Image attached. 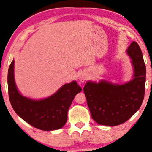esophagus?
<instances>
[{"instance_id":"esophagus-1","label":"esophagus","mask_w":152,"mask_h":152,"mask_svg":"<svg viewBox=\"0 0 152 152\" xmlns=\"http://www.w3.org/2000/svg\"><path fill=\"white\" fill-rule=\"evenodd\" d=\"M78 79H79L80 82H82V83L85 82L86 80H87V76H86V74H85V73H81V74H80Z\"/></svg>"}]
</instances>
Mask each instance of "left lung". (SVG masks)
<instances>
[{
	"instance_id": "obj_1",
	"label": "left lung",
	"mask_w": 152,
	"mask_h": 152,
	"mask_svg": "<svg viewBox=\"0 0 152 152\" xmlns=\"http://www.w3.org/2000/svg\"><path fill=\"white\" fill-rule=\"evenodd\" d=\"M133 66V79L123 85L106 80L88 81L83 88L91 116L97 124L114 126L124 124L140 109L145 92L146 66L135 41L127 49Z\"/></svg>"
}]
</instances>
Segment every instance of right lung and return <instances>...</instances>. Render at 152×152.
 <instances>
[{
  "instance_id": "1",
  "label": "right lung",
  "mask_w": 152,
  "mask_h": 152,
  "mask_svg": "<svg viewBox=\"0 0 152 152\" xmlns=\"http://www.w3.org/2000/svg\"><path fill=\"white\" fill-rule=\"evenodd\" d=\"M12 60L7 74L9 99L19 116L33 127L50 131L62 128L67 121V112L76 94L82 89L76 81L62 86L50 97L34 100L24 97L16 87Z\"/></svg>"
}]
</instances>
